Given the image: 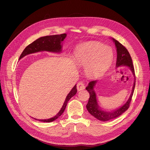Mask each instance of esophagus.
<instances>
[{"mask_svg":"<svg viewBox=\"0 0 150 150\" xmlns=\"http://www.w3.org/2000/svg\"><path fill=\"white\" fill-rule=\"evenodd\" d=\"M85 84L83 81H80V82H79L78 84H77V89H78V91L83 90L85 89Z\"/></svg>","mask_w":150,"mask_h":150,"instance_id":"esophagus-1","label":"esophagus"}]
</instances>
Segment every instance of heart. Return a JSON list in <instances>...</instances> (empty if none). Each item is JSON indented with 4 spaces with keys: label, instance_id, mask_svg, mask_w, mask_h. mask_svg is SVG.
<instances>
[{
    "label": "heart",
    "instance_id": "1",
    "mask_svg": "<svg viewBox=\"0 0 150 150\" xmlns=\"http://www.w3.org/2000/svg\"><path fill=\"white\" fill-rule=\"evenodd\" d=\"M112 50L98 42L86 43L76 48L74 55L75 62L85 66L89 76L96 78L103 75L112 61Z\"/></svg>",
    "mask_w": 150,
    "mask_h": 150
}]
</instances>
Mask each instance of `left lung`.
I'll return each instance as SVG.
<instances>
[{
  "instance_id": "obj_1",
  "label": "left lung",
  "mask_w": 150,
  "mask_h": 150,
  "mask_svg": "<svg viewBox=\"0 0 150 150\" xmlns=\"http://www.w3.org/2000/svg\"><path fill=\"white\" fill-rule=\"evenodd\" d=\"M113 39V41H114L115 44L116 51H117V59H116V67H119L120 66H125L127 67H129L134 76L135 75L134 69L132 59H131V57L130 56L128 51L123 46V45H122L120 42L115 40V39ZM97 82L98 81H91V82L89 83L88 86L86 88V89L87 90L89 93V98L87 105H86V108H87L88 111H89V112L91 115H93L94 117H95L96 119L99 120L103 121H106L115 119L116 117L120 116L122 114V113L125 112L127 110H128L129 107L131 99H132V96H133L134 87H135L136 79H134V83L133 86L132 93H131V96L128 101H127L123 106L118 108L117 110H116L115 111H112L111 112L104 111L100 110V108H99L98 105L97 99H96V95L94 90V86L96 85Z\"/></svg>"
}]
</instances>
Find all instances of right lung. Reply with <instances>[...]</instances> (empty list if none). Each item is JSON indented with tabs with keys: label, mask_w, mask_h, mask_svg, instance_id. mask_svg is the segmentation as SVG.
Segmentation results:
<instances>
[{
	"label": "right lung",
	"mask_w": 150,
	"mask_h": 150,
	"mask_svg": "<svg viewBox=\"0 0 150 150\" xmlns=\"http://www.w3.org/2000/svg\"><path fill=\"white\" fill-rule=\"evenodd\" d=\"M66 34H62L59 35H47L44 36V37L40 38L35 40L33 43L30 44L27 46L23 52H22L21 56L19 57V59L21 58L24 57L25 56L28 55V54L38 52L39 51H46L49 52H60L61 51V42L64 40V39L66 37ZM77 93V89H76V85L74 86V88L71 89L69 93L67 94V96L66 98V100L63 104V106L61 110L59 111L57 114L51 117L50 119L47 120H38V121H42V122H52L54 120L57 119L59 117L63 112L64 111L67 102L69 101V99L74 96ZM36 120V119H35Z\"/></svg>",
	"instance_id": "1"
}]
</instances>
